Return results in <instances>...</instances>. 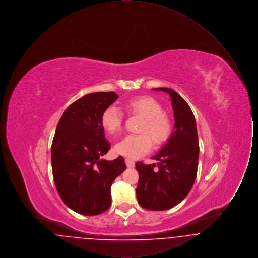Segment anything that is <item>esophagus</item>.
<instances>
[{"label": "esophagus", "mask_w": 258, "mask_h": 258, "mask_svg": "<svg viewBox=\"0 0 258 258\" xmlns=\"http://www.w3.org/2000/svg\"><path fill=\"white\" fill-rule=\"evenodd\" d=\"M125 164L128 168H133L135 165V161H133L131 159H125Z\"/></svg>", "instance_id": "34e87169"}]
</instances>
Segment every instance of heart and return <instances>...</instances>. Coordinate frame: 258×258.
<instances>
[{"mask_svg": "<svg viewBox=\"0 0 258 258\" xmlns=\"http://www.w3.org/2000/svg\"><path fill=\"white\" fill-rule=\"evenodd\" d=\"M123 108L131 115L143 118L138 132L140 135H126L115 146V152L123 157L137 159L152 148V138L156 145L164 143L171 135L172 122L163 112L160 102L148 96L128 98L123 102ZM123 124V113L111 105L101 115V125L111 135L118 134ZM151 138L150 139L148 136Z\"/></svg>", "mask_w": 258, "mask_h": 258, "instance_id": "heart-1", "label": "heart"}]
</instances>
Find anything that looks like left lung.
I'll return each instance as SVG.
<instances>
[{
    "label": "left lung",
    "mask_w": 258,
    "mask_h": 258,
    "mask_svg": "<svg viewBox=\"0 0 258 258\" xmlns=\"http://www.w3.org/2000/svg\"><path fill=\"white\" fill-rule=\"evenodd\" d=\"M171 98L174 111V131L166 144L152 157L153 164L136 162L139 174L136 188L137 201L141 207L164 211L178 205L188 195L197 178L199 145L197 122L194 113L176 91L156 88ZM156 166L158 169H155Z\"/></svg>",
    "instance_id": "1"
}]
</instances>
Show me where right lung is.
I'll return each instance as SVG.
<instances>
[{
	"label": "right lung",
	"instance_id": "obj_1",
	"mask_svg": "<svg viewBox=\"0 0 258 258\" xmlns=\"http://www.w3.org/2000/svg\"><path fill=\"white\" fill-rule=\"evenodd\" d=\"M118 98L114 92H98L77 99L63 112L53 138L56 188L69 208L84 216L110 207L111 184L126 168L123 157L101 159L110 149L101 115Z\"/></svg>",
	"mask_w": 258,
	"mask_h": 258
}]
</instances>
